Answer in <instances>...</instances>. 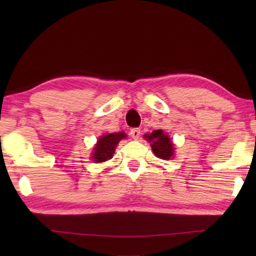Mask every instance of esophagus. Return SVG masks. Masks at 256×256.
<instances>
[{"label": "esophagus", "mask_w": 256, "mask_h": 256, "mask_svg": "<svg viewBox=\"0 0 256 256\" xmlns=\"http://www.w3.org/2000/svg\"><path fill=\"white\" fill-rule=\"evenodd\" d=\"M130 134H131V136L134 138V140H138V138H140V134H141V131L140 128H131V131H130Z\"/></svg>", "instance_id": "obj_1"}]
</instances>
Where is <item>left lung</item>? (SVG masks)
<instances>
[{
  "label": "left lung",
  "mask_w": 256,
  "mask_h": 256,
  "mask_svg": "<svg viewBox=\"0 0 256 256\" xmlns=\"http://www.w3.org/2000/svg\"><path fill=\"white\" fill-rule=\"evenodd\" d=\"M144 138L151 144L154 156L164 160H170L174 157L175 148L170 138L162 130H156L151 134H146Z\"/></svg>",
  "instance_id": "1"
}]
</instances>
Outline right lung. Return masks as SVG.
<instances>
[{
  "label": "right lung",
  "instance_id": "obj_1",
  "mask_svg": "<svg viewBox=\"0 0 256 256\" xmlns=\"http://www.w3.org/2000/svg\"><path fill=\"white\" fill-rule=\"evenodd\" d=\"M126 138V134L123 132L108 133L98 138L97 144L94 146L92 158L94 162H104L112 158L116 146L120 144L122 138Z\"/></svg>",
  "mask_w": 256,
  "mask_h": 256
}]
</instances>
